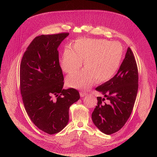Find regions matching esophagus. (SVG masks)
Returning <instances> with one entry per match:
<instances>
[{
  "mask_svg": "<svg viewBox=\"0 0 157 157\" xmlns=\"http://www.w3.org/2000/svg\"><path fill=\"white\" fill-rule=\"evenodd\" d=\"M87 94H88V93L86 92H85V91H82V92H80V96H81L82 97H83L86 95Z\"/></svg>",
  "mask_w": 157,
  "mask_h": 157,
  "instance_id": "obj_1",
  "label": "esophagus"
}]
</instances>
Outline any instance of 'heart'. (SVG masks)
<instances>
[{
  "mask_svg": "<svg viewBox=\"0 0 157 157\" xmlns=\"http://www.w3.org/2000/svg\"><path fill=\"white\" fill-rule=\"evenodd\" d=\"M74 49L66 48L60 61L62 69L72 73L82 66L84 59L85 69L68 75L67 86L76 88L91 86L95 79L104 82L112 78L121 63L123 49L117 42L105 39H79Z\"/></svg>",
  "mask_w": 157,
  "mask_h": 157,
  "instance_id": "obj_1",
  "label": "heart"
}]
</instances>
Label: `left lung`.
<instances>
[{
	"label": "left lung",
	"instance_id": "1",
	"mask_svg": "<svg viewBox=\"0 0 157 157\" xmlns=\"http://www.w3.org/2000/svg\"><path fill=\"white\" fill-rule=\"evenodd\" d=\"M138 88V67L129 47L117 73L95 88L104 96L97 97V106L92 113L93 123L100 131L111 135L123 127L132 111Z\"/></svg>",
	"mask_w": 157,
	"mask_h": 157
}]
</instances>
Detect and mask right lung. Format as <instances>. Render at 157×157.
I'll use <instances>...</instances> for the list:
<instances>
[{
  "label": "right lung",
  "instance_id": "1",
  "mask_svg": "<svg viewBox=\"0 0 157 157\" xmlns=\"http://www.w3.org/2000/svg\"><path fill=\"white\" fill-rule=\"evenodd\" d=\"M68 35L35 37L21 63L20 90L25 110L33 123L48 134L58 133L67 125L69 107L80 98L77 90L63 89L57 48Z\"/></svg>",
  "mask_w": 157,
  "mask_h": 157
}]
</instances>
